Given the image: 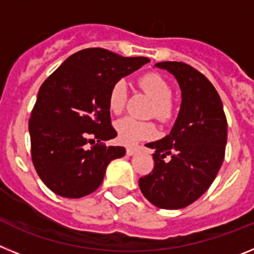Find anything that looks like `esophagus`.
<instances>
[{"label": "esophagus", "instance_id": "esophagus-1", "mask_svg": "<svg viewBox=\"0 0 254 254\" xmlns=\"http://www.w3.org/2000/svg\"><path fill=\"white\" fill-rule=\"evenodd\" d=\"M137 150H138L137 146H128L127 149H126V152H127L128 156H132V155H134L136 152H137Z\"/></svg>", "mask_w": 254, "mask_h": 254}]
</instances>
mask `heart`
Returning <instances> with one entry per match:
<instances>
[{
  "instance_id": "b5f03b06",
  "label": "heart",
  "mask_w": 254,
  "mask_h": 254,
  "mask_svg": "<svg viewBox=\"0 0 254 254\" xmlns=\"http://www.w3.org/2000/svg\"><path fill=\"white\" fill-rule=\"evenodd\" d=\"M137 85L143 93L152 100L151 116L160 121H169L174 113L172 103V87L169 82L159 73L149 72L140 76ZM127 99V85L123 80H118L112 85L108 95V108L114 114L122 113ZM118 140L123 145H134L142 140L154 137L156 133L155 125L151 122L133 120L126 117L116 123Z\"/></svg>"
}]
</instances>
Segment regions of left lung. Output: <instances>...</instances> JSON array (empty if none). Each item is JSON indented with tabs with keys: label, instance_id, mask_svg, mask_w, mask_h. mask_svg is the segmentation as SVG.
<instances>
[{
	"label": "left lung",
	"instance_id": "left-lung-1",
	"mask_svg": "<svg viewBox=\"0 0 254 254\" xmlns=\"http://www.w3.org/2000/svg\"><path fill=\"white\" fill-rule=\"evenodd\" d=\"M178 81L182 104L168 136L146 143L155 165L138 181L142 194L159 208L178 210L202 196L216 178L225 156L228 122L214 85L183 62H159ZM167 154L172 159L163 160Z\"/></svg>",
	"mask_w": 254,
	"mask_h": 254
}]
</instances>
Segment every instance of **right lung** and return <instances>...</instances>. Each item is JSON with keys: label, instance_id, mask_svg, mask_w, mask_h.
I'll return each mask as SVG.
<instances>
[{"label": "right lung", "instance_id": "1", "mask_svg": "<svg viewBox=\"0 0 254 254\" xmlns=\"http://www.w3.org/2000/svg\"><path fill=\"white\" fill-rule=\"evenodd\" d=\"M147 62L146 57H122L103 48L82 49L42 84L29 133L31 160L52 192L67 198L93 193L108 164L125 156V147L104 143L117 136L108 95L114 82ZM87 143L94 145L87 148Z\"/></svg>", "mask_w": 254, "mask_h": 254}]
</instances>
